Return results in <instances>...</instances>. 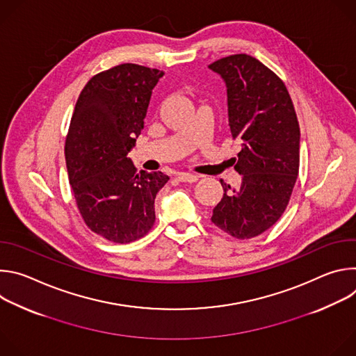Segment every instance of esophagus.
<instances>
[{
    "label": "esophagus",
    "instance_id": "obj_1",
    "mask_svg": "<svg viewBox=\"0 0 356 356\" xmlns=\"http://www.w3.org/2000/svg\"><path fill=\"white\" fill-rule=\"evenodd\" d=\"M177 179L180 181H184V183H194L198 180V176L195 175H191V173H179L177 175Z\"/></svg>",
    "mask_w": 356,
    "mask_h": 356
}]
</instances>
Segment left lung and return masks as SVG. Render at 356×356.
<instances>
[{"label":"left lung","mask_w":356,"mask_h":356,"mask_svg":"<svg viewBox=\"0 0 356 356\" xmlns=\"http://www.w3.org/2000/svg\"><path fill=\"white\" fill-rule=\"evenodd\" d=\"M227 84L228 121L234 139L242 142L235 170L238 190L221 186L224 195L211 221L236 239L269 229L284 213L300 166V127L282 79L245 54L209 66Z\"/></svg>","instance_id":"left-lung-1"}]
</instances>
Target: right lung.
Wrapping results in <instances>:
<instances>
[{
    "instance_id": "add662e5",
    "label": "right lung",
    "mask_w": 356,
    "mask_h": 356,
    "mask_svg": "<svg viewBox=\"0 0 356 356\" xmlns=\"http://www.w3.org/2000/svg\"><path fill=\"white\" fill-rule=\"evenodd\" d=\"M165 73L122 63L81 90L66 136L69 181L86 225L115 243L145 236L155 224L162 172H136L127 156L143 129L152 90Z\"/></svg>"
}]
</instances>
